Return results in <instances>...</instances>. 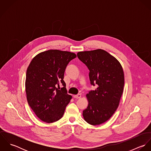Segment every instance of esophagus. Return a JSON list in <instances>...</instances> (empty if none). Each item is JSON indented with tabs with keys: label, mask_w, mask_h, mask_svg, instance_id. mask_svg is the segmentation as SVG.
<instances>
[{
	"label": "esophagus",
	"mask_w": 151,
	"mask_h": 151,
	"mask_svg": "<svg viewBox=\"0 0 151 151\" xmlns=\"http://www.w3.org/2000/svg\"><path fill=\"white\" fill-rule=\"evenodd\" d=\"M73 96H74V98H76V99H79V98H80L81 97V95L80 93H78V94H77V95H74Z\"/></svg>",
	"instance_id": "34e87169"
}]
</instances>
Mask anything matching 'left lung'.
I'll list each match as a JSON object with an SVG mask.
<instances>
[{
  "mask_svg": "<svg viewBox=\"0 0 151 151\" xmlns=\"http://www.w3.org/2000/svg\"><path fill=\"white\" fill-rule=\"evenodd\" d=\"M77 57L89 70L91 84L96 86L86 94L88 105L83 115L88 123L99 125L119 106L124 85L123 70L114 57L102 49L80 52Z\"/></svg>",
  "mask_w": 151,
  "mask_h": 151,
  "instance_id": "8db88e82",
  "label": "left lung"
}]
</instances>
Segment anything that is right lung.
Here are the masks:
<instances>
[{
    "label": "right lung",
    "instance_id": "add662e5",
    "mask_svg": "<svg viewBox=\"0 0 151 151\" xmlns=\"http://www.w3.org/2000/svg\"><path fill=\"white\" fill-rule=\"evenodd\" d=\"M76 58L74 53L49 50L35 56L28 67L25 79L27 101L44 122L60 120L70 102L72 96L67 93L63 78L67 65ZM61 84L63 87L59 90Z\"/></svg>",
    "mask_w": 151,
    "mask_h": 151
}]
</instances>
